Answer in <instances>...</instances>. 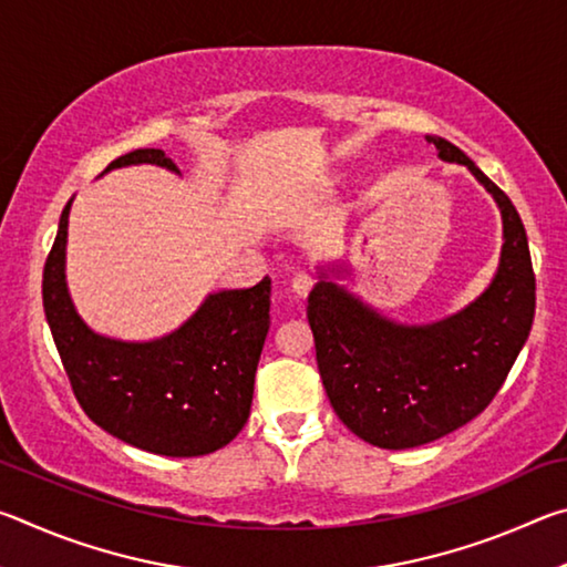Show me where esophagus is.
Returning a JSON list of instances; mask_svg holds the SVG:
<instances>
[{
	"mask_svg": "<svg viewBox=\"0 0 567 567\" xmlns=\"http://www.w3.org/2000/svg\"><path fill=\"white\" fill-rule=\"evenodd\" d=\"M315 287V280L307 272H297L295 277H292V292L295 295H300V297H307L310 295V290Z\"/></svg>",
	"mask_w": 567,
	"mask_h": 567,
	"instance_id": "obj_1",
	"label": "esophagus"
}]
</instances>
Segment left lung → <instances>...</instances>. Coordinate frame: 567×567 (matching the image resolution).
<instances>
[{"label":"left lung","mask_w":567,"mask_h":567,"mask_svg":"<svg viewBox=\"0 0 567 567\" xmlns=\"http://www.w3.org/2000/svg\"><path fill=\"white\" fill-rule=\"evenodd\" d=\"M437 155L465 165L503 213V255L493 285L443 322L408 328L380 318L334 282L307 297L315 352L332 410L364 443L405 450L443 437L491 405L535 318V272L511 197L445 137Z\"/></svg>","instance_id":"1"}]
</instances>
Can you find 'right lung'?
I'll return each instance as SVG.
<instances>
[{"instance_id":"add662e5","label":"right lung","mask_w":567,"mask_h":567,"mask_svg":"<svg viewBox=\"0 0 567 567\" xmlns=\"http://www.w3.org/2000/svg\"><path fill=\"white\" fill-rule=\"evenodd\" d=\"M159 165L162 150H132L104 169ZM66 203L42 275V302L76 402L122 443L167 457H197L237 437L252 405L255 372L270 330V277L209 295L167 338L120 342L94 334L74 312L64 282Z\"/></svg>"}]
</instances>
